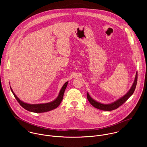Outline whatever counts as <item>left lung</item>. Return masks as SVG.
Here are the masks:
<instances>
[{
	"instance_id": "left-lung-1",
	"label": "left lung",
	"mask_w": 147,
	"mask_h": 147,
	"mask_svg": "<svg viewBox=\"0 0 147 147\" xmlns=\"http://www.w3.org/2000/svg\"><path fill=\"white\" fill-rule=\"evenodd\" d=\"M137 81H138V72L136 73V76L135 77V80L134 82L131 86V88L129 90V91L122 97L120 98L115 102L109 103V104H103L102 103H100L99 102L96 101L94 99H92L90 95H89L88 92H87V98L88 99V102L90 103V104L94 106V107L103 110V111H112L115 109H117L120 106L122 105L134 93L136 86L137 84Z\"/></svg>"
}]
</instances>
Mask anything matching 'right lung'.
Wrapping results in <instances>:
<instances>
[{"mask_svg": "<svg viewBox=\"0 0 147 147\" xmlns=\"http://www.w3.org/2000/svg\"><path fill=\"white\" fill-rule=\"evenodd\" d=\"M67 84H68V81H67L64 84V85H63V86L59 91L58 96L54 100L49 103H40V104H29L22 101L14 93L11 86H10V88L15 98L16 99L20 105V106L23 107L24 109L33 113H45V112L51 111L52 110L56 109L59 106L63 99L64 92L67 87Z\"/></svg>", "mask_w": 147, "mask_h": 147, "instance_id": "right-lung-1", "label": "right lung"}]
</instances>
